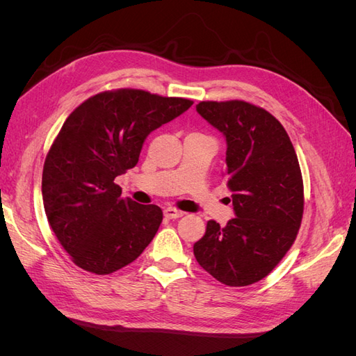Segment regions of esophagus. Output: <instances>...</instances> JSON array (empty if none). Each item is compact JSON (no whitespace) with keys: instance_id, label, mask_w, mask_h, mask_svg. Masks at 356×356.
Instances as JSON below:
<instances>
[{"instance_id":"34e87169","label":"esophagus","mask_w":356,"mask_h":356,"mask_svg":"<svg viewBox=\"0 0 356 356\" xmlns=\"http://www.w3.org/2000/svg\"><path fill=\"white\" fill-rule=\"evenodd\" d=\"M163 213H165L166 218L175 220V218H181L182 215H184L186 212H184V211H179V209H177V208H166V209L163 211Z\"/></svg>"}]
</instances>
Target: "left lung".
Instances as JSON below:
<instances>
[{"instance_id":"obj_1","label":"left lung","mask_w":356,"mask_h":356,"mask_svg":"<svg viewBox=\"0 0 356 356\" xmlns=\"http://www.w3.org/2000/svg\"><path fill=\"white\" fill-rule=\"evenodd\" d=\"M197 113L227 141L222 177L236 217L209 220L193 246L197 263L227 286L270 273L293 246L305 209L303 177L293 143L276 117L245 101H202Z\"/></svg>"}]
</instances>
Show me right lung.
<instances>
[{
    "mask_svg": "<svg viewBox=\"0 0 356 356\" xmlns=\"http://www.w3.org/2000/svg\"><path fill=\"white\" fill-rule=\"evenodd\" d=\"M191 105L115 89L90 96L68 115L46 156L41 191L50 227L75 266L110 275L153 241L163 212L123 197L114 179L138 163L149 132Z\"/></svg>",
    "mask_w": 356,
    "mask_h": 356,
    "instance_id": "1",
    "label": "right lung"
}]
</instances>
